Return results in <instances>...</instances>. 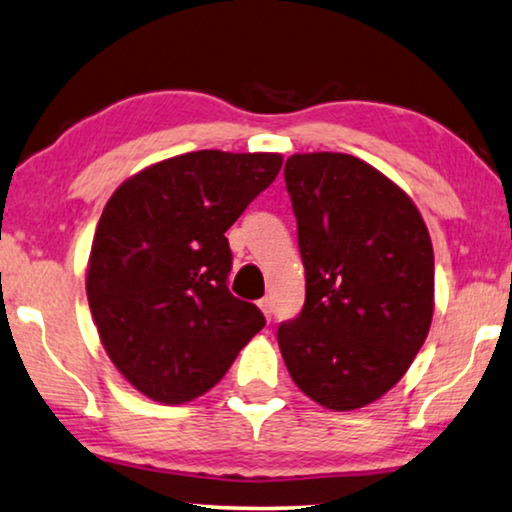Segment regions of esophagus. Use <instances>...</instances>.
Wrapping results in <instances>:
<instances>
[{"mask_svg":"<svg viewBox=\"0 0 512 512\" xmlns=\"http://www.w3.org/2000/svg\"><path fill=\"white\" fill-rule=\"evenodd\" d=\"M259 308H262V313L266 315V318H269V320H271V313H273V304H271V299H269V297L259 299Z\"/></svg>","mask_w":512,"mask_h":512,"instance_id":"obj_1","label":"esophagus"}]
</instances>
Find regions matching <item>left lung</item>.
I'll return each mask as SVG.
<instances>
[{"label": "left lung", "mask_w": 512, "mask_h": 512, "mask_svg": "<svg viewBox=\"0 0 512 512\" xmlns=\"http://www.w3.org/2000/svg\"><path fill=\"white\" fill-rule=\"evenodd\" d=\"M306 301L278 327L294 385L329 410L390 392L434 318V248L413 199L359 157L285 162Z\"/></svg>", "instance_id": "left-lung-1"}]
</instances>
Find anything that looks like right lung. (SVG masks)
<instances>
[{
    "label": "right lung",
    "instance_id": "1",
    "mask_svg": "<svg viewBox=\"0 0 512 512\" xmlns=\"http://www.w3.org/2000/svg\"><path fill=\"white\" fill-rule=\"evenodd\" d=\"M280 167L278 153L194 150L141 169L106 201L85 290L106 355L148 399L201 397L264 327L229 292L225 232Z\"/></svg>",
    "mask_w": 512,
    "mask_h": 512
}]
</instances>
